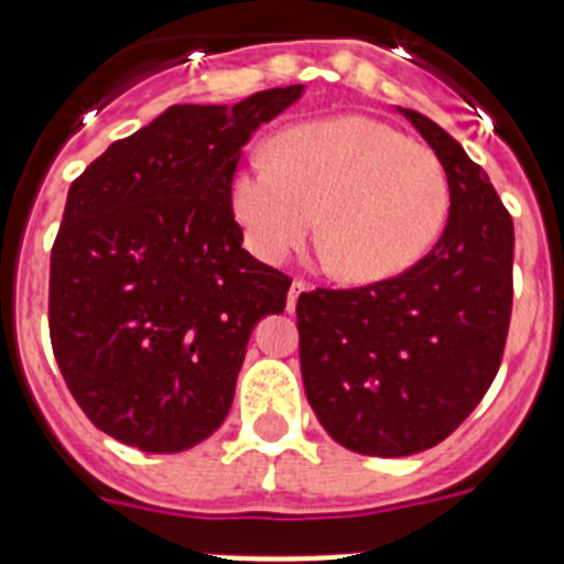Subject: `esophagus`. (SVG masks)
<instances>
[{"label":"esophagus","mask_w":564,"mask_h":564,"mask_svg":"<svg viewBox=\"0 0 564 564\" xmlns=\"http://www.w3.org/2000/svg\"><path fill=\"white\" fill-rule=\"evenodd\" d=\"M307 291H311V288H307V282H302V279H293V282H291V291H288V313L296 311L299 296H305Z\"/></svg>","instance_id":"esophagus-1"}]
</instances>
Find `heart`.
<instances>
[{
	"label": "heart",
	"instance_id": "b5f03b06",
	"mask_svg": "<svg viewBox=\"0 0 564 564\" xmlns=\"http://www.w3.org/2000/svg\"><path fill=\"white\" fill-rule=\"evenodd\" d=\"M231 212L262 262H282L316 228L341 282L376 285L415 268L449 212L435 152L398 129L338 115L282 132L271 161L253 158L231 181Z\"/></svg>",
	"mask_w": 564,
	"mask_h": 564
}]
</instances>
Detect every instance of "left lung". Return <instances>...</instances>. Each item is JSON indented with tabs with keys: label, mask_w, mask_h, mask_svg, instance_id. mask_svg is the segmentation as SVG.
Here are the masks:
<instances>
[{
	"label": "left lung",
	"mask_w": 564,
	"mask_h": 564,
	"mask_svg": "<svg viewBox=\"0 0 564 564\" xmlns=\"http://www.w3.org/2000/svg\"><path fill=\"white\" fill-rule=\"evenodd\" d=\"M398 112L449 181L437 246L395 279L296 302L307 401L333 441L370 457L432 449L471 415L500 370L514 296V223L488 174L432 118Z\"/></svg>",
	"instance_id": "left-lung-1"
}]
</instances>
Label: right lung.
Returning <instances> with one entry per match:
<instances>
[{"mask_svg":"<svg viewBox=\"0 0 564 564\" xmlns=\"http://www.w3.org/2000/svg\"><path fill=\"white\" fill-rule=\"evenodd\" d=\"M174 104L73 181L50 257V341L84 415L174 455L220 430L248 338L291 279L242 248L231 181L253 129L302 98Z\"/></svg>","mask_w":564,"mask_h":564,"instance_id":"obj_1","label":"right lung"}]
</instances>
